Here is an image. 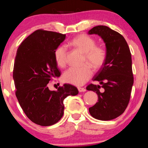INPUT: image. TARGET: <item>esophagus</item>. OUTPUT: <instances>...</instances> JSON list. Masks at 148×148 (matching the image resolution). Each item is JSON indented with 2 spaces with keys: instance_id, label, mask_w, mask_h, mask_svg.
<instances>
[{
  "instance_id": "1",
  "label": "esophagus",
  "mask_w": 148,
  "mask_h": 148,
  "mask_svg": "<svg viewBox=\"0 0 148 148\" xmlns=\"http://www.w3.org/2000/svg\"><path fill=\"white\" fill-rule=\"evenodd\" d=\"M78 90H79V92H86V89L84 88H80V87H79Z\"/></svg>"
}]
</instances>
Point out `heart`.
<instances>
[{
    "mask_svg": "<svg viewBox=\"0 0 148 148\" xmlns=\"http://www.w3.org/2000/svg\"><path fill=\"white\" fill-rule=\"evenodd\" d=\"M70 44L84 53V61L88 62L95 69H98L104 65L106 59V52L100 46H96V41L94 38L85 34L75 38ZM67 50L64 45L59 46L54 51V59L56 64L60 67L66 64ZM92 69L90 64L76 67L71 66L64 73L62 79L64 82L74 85L82 86L92 75Z\"/></svg>",
    "mask_w": 148,
    "mask_h": 148,
    "instance_id": "1",
    "label": "heart"
}]
</instances>
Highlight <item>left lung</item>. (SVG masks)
<instances>
[{"instance_id": "1", "label": "left lung", "mask_w": 148, "mask_h": 148, "mask_svg": "<svg viewBox=\"0 0 148 148\" xmlns=\"http://www.w3.org/2000/svg\"><path fill=\"white\" fill-rule=\"evenodd\" d=\"M88 34L100 36L106 48V61L93 78L102 85L104 90L94 84L86 88L98 97V102L89 108V112L98 120L110 121L124 112L130 100L133 84L131 52L124 37L107 26H96Z\"/></svg>"}]
</instances>
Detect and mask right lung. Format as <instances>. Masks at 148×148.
I'll use <instances>...</instances> for the list:
<instances>
[{
  "label": "right lung",
  "mask_w": 148,
  "mask_h": 148,
  "mask_svg": "<svg viewBox=\"0 0 148 148\" xmlns=\"http://www.w3.org/2000/svg\"><path fill=\"white\" fill-rule=\"evenodd\" d=\"M65 38V34L38 29L22 42L15 56L16 97L28 119L41 126L57 123L64 113V99L79 92L71 84H64L56 91L50 90L47 86L60 75L54 51Z\"/></svg>",
  "instance_id": "1"
}]
</instances>
